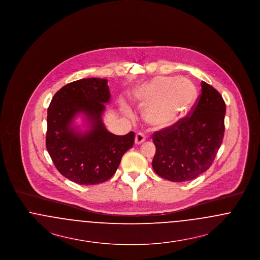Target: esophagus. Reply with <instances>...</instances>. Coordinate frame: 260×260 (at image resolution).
<instances>
[{"label": "esophagus", "instance_id": "esophagus-1", "mask_svg": "<svg viewBox=\"0 0 260 260\" xmlns=\"http://www.w3.org/2000/svg\"><path fill=\"white\" fill-rule=\"evenodd\" d=\"M145 139H146V137H145V136H144L143 134L138 133V134L136 135V137H135V144H136V145H140L141 143H143V142L145 141Z\"/></svg>", "mask_w": 260, "mask_h": 260}]
</instances>
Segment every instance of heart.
<instances>
[{"mask_svg": "<svg viewBox=\"0 0 260 260\" xmlns=\"http://www.w3.org/2000/svg\"><path fill=\"white\" fill-rule=\"evenodd\" d=\"M196 96V87L188 79L158 76L139 87L134 94V100L140 106H147L144 119L149 124L166 128L191 110ZM121 110L129 115V110L124 105Z\"/></svg>", "mask_w": 260, "mask_h": 260, "instance_id": "b5f03b06", "label": "heart"}]
</instances>
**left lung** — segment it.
I'll return each instance as SVG.
<instances>
[{
    "mask_svg": "<svg viewBox=\"0 0 260 260\" xmlns=\"http://www.w3.org/2000/svg\"><path fill=\"white\" fill-rule=\"evenodd\" d=\"M201 86L191 116L153 135V170L173 182L192 180L209 170L222 143L225 102L214 87L205 82Z\"/></svg>",
    "mask_w": 260,
    "mask_h": 260,
    "instance_id": "obj_1",
    "label": "left lung"
}]
</instances>
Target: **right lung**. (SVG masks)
<instances>
[{
	"label": "right lung",
	"instance_id": "right-lung-1",
	"mask_svg": "<svg viewBox=\"0 0 260 260\" xmlns=\"http://www.w3.org/2000/svg\"><path fill=\"white\" fill-rule=\"evenodd\" d=\"M110 99L108 80L99 78L67 84L51 99L46 145L58 172L75 183L93 185L108 180L134 145V132L116 136L103 123ZM78 116L82 118L81 125L75 123Z\"/></svg>",
	"mask_w": 260,
	"mask_h": 260
}]
</instances>
